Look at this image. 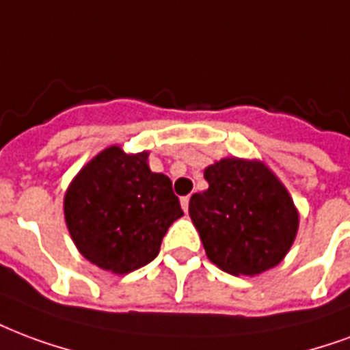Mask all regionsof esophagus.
Returning a JSON list of instances; mask_svg holds the SVG:
<instances>
[{
  "instance_id": "1",
  "label": "esophagus",
  "mask_w": 350,
  "mask_h": 350,
  "mask_svg": "<svg viewBox=\"0 0 350 350\" xmlns=\"http://www.w3.org/2000/svg\"><path fill=\"white\" fill-rule=\"evenodd\" d=\"M189 200H191V196H182V208L185 213L189 211Z\"/></svg>"
}]
</instances>
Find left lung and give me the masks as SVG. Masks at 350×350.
<instances>
[{
  "label": "left lung",
  "instance_id": "left-lung-1",
  "mask_svg": "<svg viewBox=\"0 0 350 350\" xmlns=\"http://www.w3.org/2000/svg\"><path fill=\"white\" fill-rule=\"evenodd\" d=\"M209 187L189 200L206 254L230 274L254 276L278 265L293 245L299 215L291 196L260 161L221 159L204 170Z\"/></svg>",
  "mask_w": 350,
  "mask_h": 350
}]
</instances>
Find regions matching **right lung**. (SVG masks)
Instances as JSON below:
<instances>
[{
    "mask_svg": "<svg viewBox=\"0 0 350 350\" xmlns=\"http://www.w3.org/2000/svg\"><path fill=\"white\" fill-rule=\"evenodd\" d=\"M148 154L103 150L64 196V219L90 263L116 274L144 267L159 254L168 226L183 215L172 182L148 167Z\"/></svg>",
    "mask_w": 350,
    "mask_h": 350,
    "instance_id": "add662e5",
    "label": "right lung"
}]
</instances>
